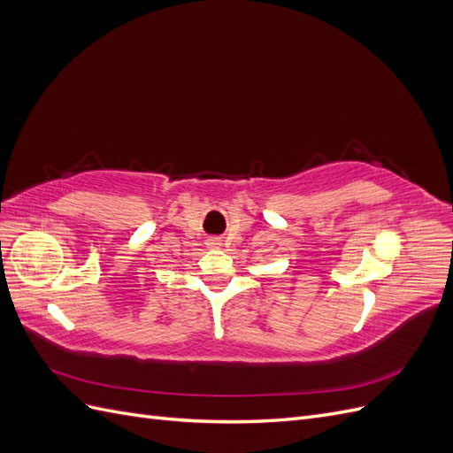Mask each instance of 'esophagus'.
I'll return each instance as SVG.
<instances>
[{
    "instance_id": "esophagus-1",
    "label": "esophagus",
    "mask_w": 453,
    "mask_h": 453,
    "mask_svg": "<svg viewBox=\"0 0 453 453\" xmlns=\"http://www.w3.org/2000/svg\"><path fill=\"white\" fill-rule=\"evenodd\" d=\"M208 245L210 248H221V238H210Z\"/></svg>"
}]
</instances>
